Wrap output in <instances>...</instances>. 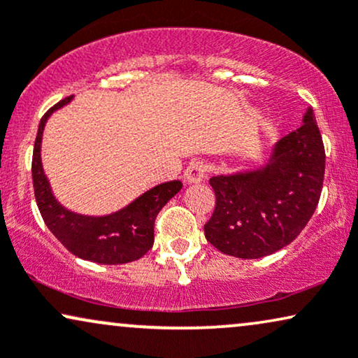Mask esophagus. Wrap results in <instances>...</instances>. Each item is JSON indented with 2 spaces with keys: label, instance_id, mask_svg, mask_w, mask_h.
I'll list each match as a JSON object with an SVG mask.
<instances>
[{
  "label": "esophagus",
  "instance_id": "obj_1",
  "mask_svg": "<svg viewBox=\"0 0 358 358\" xmlns=\"http://www.w3.org/2000/svg\"><path fill=\"white\" fill-rule=\"evenodd\" d=\"M207 168L202 161H192L185 169V180L187 184H197L202 182L203 178H206Z\"/></svg>",
  "mask_w": 358,
  "mask_h": 358
}]
</instances>
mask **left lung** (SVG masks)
Listing matches in <instances>:
<instances>
[{"instance_id":"obj_1","label":"left lung","mask_w":358,"mask_h":358,"mask_svg":"<svg viewBox=\"0 0 358 358\" xmlns=\"http://www.w3.org/2000/svg\"><path fill=\"white\" fill-rule=\"evenodd\" d=\"M303 122L276 143L262 169L210 179L215 208L203 231L222 253L268 257L308 225L321 199L326 151L313 108Z\"/></svg>"}]
</instances>
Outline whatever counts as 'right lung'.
Instances as JSON below:
<instances>
[{
  "mask_svg": "<svg viewBox=\"0 0 358 358\" xmlns=\"http://www.w3.org/2000/svg\"><path fill=\"white\" fill-rule=\"evenodd\" d=\"M72 96L60 100L41 118L32 151V184L44 224L69 252L100 264H123L139 259L155 243V220L162 207L182 187L180 180L156 185L122 210L90 217L67 210L55 201L41 162V141L45 122Z\"/></svg>",
  "mask_w": 358,
  "mask_h": 358,
  "instance_id": "1",
  "label": "right lung"
}]
</instances>
